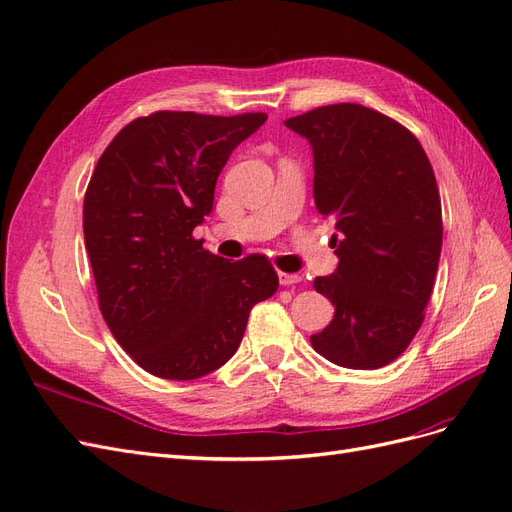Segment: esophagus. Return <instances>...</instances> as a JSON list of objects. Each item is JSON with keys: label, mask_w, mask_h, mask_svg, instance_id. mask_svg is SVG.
<instances>
[{"label": "esophagus", "mask_w": 512, "mask_h": 512, "mask_svg": "<svg viewBox=\"0 0 512 512\" xmlns=\"http://www.w3.org/2000/svg\"><path fill=\"white\" fill-rule=\"evenodd\" d=\"M277 277H280V284L282 286H292V284H299L301 282V275L297 273H277Z\"/></svg>", "instance_id": "34e87169"}]
</instances>
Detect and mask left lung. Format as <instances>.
Here are the masks:
<instances>
[{
  "mask_svg": "<svg viewBox=\"0 0 512 512\" xmlns=\"http://www.w3.org/2000/svg\"><path fill=\"white\" fill-rule=\"evenodd\" d=\"M314 156V203L335 224L337 269L314 288L335 314L312 346L348 369H378L423 322L442 250L438 183L416 136L361 104L286 119Z\"/></svg>",
  "mask_w": 512,
  "mask_h": 512,
  "instance_id": "1",
  "label": "left lung"
}]
</instances>
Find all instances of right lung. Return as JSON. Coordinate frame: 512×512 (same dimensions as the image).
Returning <instances> with one entry per match:
<instances>
[{
  "label": "right lung",
  "mask_w": 512,
  "mask_h": 512,
  "mask_svg": "<svg viewBox=\"0 0 512 512\" xmlns=\"http://www.w3.org/2000/svg\"><path fill=\"white\" fill-rule=\"evenodd\" d=\"M265 121L153 113L128 123L91 175L83 232L100 312L153 376L196 380L222 367L252 307L280 286L265 256L224 260L192 237L232 149Z\"/></svg>",
  "instance_id": "1"
}]
</instances>
